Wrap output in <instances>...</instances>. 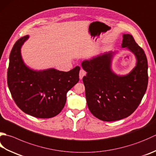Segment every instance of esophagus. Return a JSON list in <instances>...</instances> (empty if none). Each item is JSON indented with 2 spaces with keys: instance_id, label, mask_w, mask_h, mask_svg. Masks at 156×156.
Returning a JSON list of instances; mask_svg holds the SVG:
<instances>
[{
  "instance_id": "esophagus-1",
  "label": "esophagus",
  "mask_w": 156,
  "mask_h": 156,
  "mask_svg": "<svg viewBox=\"0 0 156 156\" xmlns=\"http://www.w3.org/2000/svg\"><path fill=\"white\" fill-rule=\"evenodd\" d=\"M86 75V72L84 71L83 69H81L80 73H79V77H80V79H82V78Z\"/></svg>"
}]
</instances>
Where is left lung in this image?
<instances>
[{
	"instance_id": "1",
	"label": "left lung",
	"mask_w": 156,
	"mask_h": 156,
	"mask_svg": "<svg viewBox=\"0 0 156 156\" xmlns=\"http://www.w3.org/2000/svg\"><path fill=\"white\" fill-rule=\"evenodd\" d=\"M122 47L134 53L136 65L129 74L112 72V52L85 60L82 67L87 75L82 78L90 112L101 120L111 122L129 116L138 108L148 84L147 59L144 51L132 35H123Z\"/></svg>"
}]
</instances>
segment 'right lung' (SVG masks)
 Masks as SVG:
<instances>
[{
  "instance_id": "1",
  "label": "right lung",
  "mask_w": 156,
  "mask_h": 156,
  "mask_svg": "<svg viewBox=\"0 0 156 156\" xmlns=\"http://www.w3.org/2000/svg\"><path fill=\"white\" fill-rule=\"evenodd\" d=\"M29 36L15 42L9 56L7 84L15 103L23 112L38 118L59 114L66 102L68 91L79 81L80 67L69 72L48 69L35 71L23 63L21 47Z\"/></svg>"
}]
</instances>
